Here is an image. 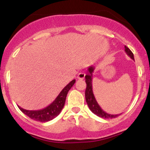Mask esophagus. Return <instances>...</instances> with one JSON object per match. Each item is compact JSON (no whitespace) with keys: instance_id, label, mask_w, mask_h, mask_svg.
Instances as JSON below:
<instances>
[{"instance_id":"obj_1","label":"esophagus","mask_w":150,"mask_h":150,"mask_svg":"<svg viewBox=\"0 0 150 150\" xmlns=\"http://www.w3.org/2000/svg\"><path fill=\"white\" fill-rule=\"evenodd\" d=\"M85 75H86V74H85L84 72H80L78 75V76H77V78H78V80H83L85 78Z\"/></svg>"}]
</instances>
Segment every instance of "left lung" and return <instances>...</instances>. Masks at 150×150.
<instances>
[{
	"instance_id": "obj_1",
	"label": "left lung",
	"mask_w": 150,
	"mask_h": 150,
	"mask_svg": "<svg viewBox=\"0 0 150 150\" xmlns=\"http://www.w3.org/2000/svg\"><path fill=\"white\" fill-rule=\"evenodd\" d=\"M125 51L130 58L134 60V54L131 52V50L128 48L127 46H125ZM95 67L93 66H90L88 68V72L86 75L85 76L86 78V92H85V96H86V101L87 102L88 106L89 109L95 115H96L99 117H102V118H115L117 117V116L120 115V114L117 115H111L109 113L104 112L100 106L99 105L98 102H96V99L95 98L94 95L93 93V88H92V77H93V72L94 71Z\"/></svg>"
}]
</instances>
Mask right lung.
Wrapping results in <instances>:
<instances>
[{
	"mask_svg": "<svg viewBox=\"0 0 150 150\" xmlns=\"http://www.w3.org/2000/svg\"><path fill=\"white\" fill-rule=\"evenodd\" d=\"M75 80H72L71 82H69L62 90V91L57 96L55 100L51 104L47 106L46 108L39 110H28L22 108L19 106H18V107L24 114L28 115L29 117H30L33 120L40 122H47L53 120L61 112L64 106L68 91L72 87V86L75 84Z\"/></svg>",
	"mask_w": 150,
	"mask_h": 150,
	"instance_id": "obj_1",
	"label": "right lung"
}]
</instances>
